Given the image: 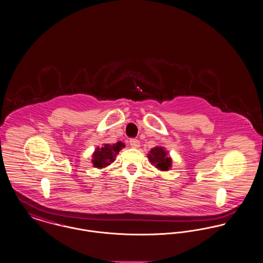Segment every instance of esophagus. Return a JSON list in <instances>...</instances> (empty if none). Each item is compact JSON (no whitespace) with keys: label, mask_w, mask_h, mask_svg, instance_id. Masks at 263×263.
Returning a JSON list of instances; mask_svg holds the SVG:
<instances>
[{"label":"esophagus","mask_w":263,"mask_h":263,"mask_svg":"<svg viewBox=\"0 0 263 263\" xmlns=\"http://www.w3.org/2000/svg\"><path fill=\"white\" fill-rule=\"evenodd\" d=\"M129 143H130L131 147H133V148H138L140 146V141L138 139H130Z\"/></svg>","instance_id":"esophagus-1"}]
</instances>
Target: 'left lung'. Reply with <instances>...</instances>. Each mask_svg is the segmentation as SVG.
<instances>
[{
    "instance_id": "8db88e82",
    "label": "left lung",
    "mask_w": 263,
    "mask_h": 263,
    "mask_svg": "<svg viewBox=\"0 0 263 263\" xmlns=\"http://www.w3.org/2000/svg\"><path fill=\"white\" fill-rule=\"evenodd\" d=\"M148 158L160 171H168L172 166V158L168 157L167 151L163 147L156 146L152 148L148 153Z\"/></svg>"
}]
</instances>
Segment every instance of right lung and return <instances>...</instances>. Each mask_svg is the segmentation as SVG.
<instances>
[{"label":"right lung","instance_id":"right-lung-1","mask_svg":"<svg viewBox=\"0 0 263 263\" xmlns=\"http://www.w3.org/2000/svg\"><path fill=\"white\" fill-rule=\"evenodd\" d=\"M124 146V143L119 141L116 144H105L101 148L97 147L91 159L93 166L98 168H103L110 165L115 160L116 155Z\"/></svg>","mask_w":263,"mask_h":263}]
</instances>
